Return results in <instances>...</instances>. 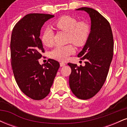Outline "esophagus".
<instances>
[{
    "instance_id": "esophagus-1",
    "label": "esophagus",
    "mask_w": 127,
    "mask_h": 127,
    "mask_svg": "<svg viewBox=\"0 0 127 127\" xmlns=\"http://www.w3.org/2000/svg\"><path fill=\"white\" fill-rule=\"evenodd\" d=\"M65 65V64L64 63H60V67H63V66H64Z\"/></svg>"
}]
</instances>
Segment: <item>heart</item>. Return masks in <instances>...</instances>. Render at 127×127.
<instances>
[{"instance_id":"heart-1","label":"heart","mask_w":127,"mask_h":127,"mask_svg":"<svg viewBox=\"0 0 127 127\" xmlns=\"http://www.w3.org/2000/svg\"><path fill=\"white\" fill-rule=\"evenodd\" d=\"M54 26L59 30L67 33V40L76 46H82L87 42L91 33V27L87 23L78 22L74 17L68 15L61 17L54 23ZM42 42L45 46H51L53 45V33L49 29L43 32ZM75 52L72 45L57 46L50 53L51 57L59 61H65L70 55Z\"/></svg>"}]
</instances>
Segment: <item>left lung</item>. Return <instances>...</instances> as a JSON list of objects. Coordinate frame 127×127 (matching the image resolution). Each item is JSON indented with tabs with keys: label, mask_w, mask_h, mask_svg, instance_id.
<instances>
[{
	"label": "left lung",
	"mask_w": 127,
	"mask_h": 127,
	"mask_svg": "<svg viewBox=\"0 0 127 127\" xmlns=\"http://www.w3.org/2000/svg\"><path fill=\"white\" fill-rule=\"evenodd\" d=\"M91 18V33L78 57L85 60L84 66L68 63L72 69L69 85L80 99L91 98L100 91L105 82L113 54V37L109 21L98 11L83 7Z\"/></svg>",
	"instance_id": "1"
}]
</instances>
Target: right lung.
<instances>
[{"label":"right lung","instance_id":"1","mask_svg":"<svg viewBox=\"0 0 127 127\" xmlns=\"http://www.w3.org/2000/svg\"><path fill=\"white\" fill-rule=\"evenodd\" d=\"M54 15L29 14L14 26L11 39V65L21 91L33 100L48 95L60 67L59 63L49 59L40 65L39 59L45 52L40 36L44 23Z\"/></svg>","mask_w":127,"mask_h":127}]
</instances>
